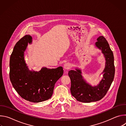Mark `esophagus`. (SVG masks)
<instances>
[{"mask_svg": "<svg viewBox=\"0 0 126 126\" xmlns=\"http://www.w3.org/2000/svg\"><path fill=\"white\" fill-rule=\"evenodd\" d=\"M71 67V65L69 64V63H65L64 65V68L65 69V70H68Z\"/></svg>", "mask_w": 126, "mask_h": 126, "instance_id": "obj_1", "label": "esophagus"}]
</instances>
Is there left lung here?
Listing matches in <instances>:
<instances>
[{"mask_svg":"<svg viewBox=\"0 0 126 126\" xmlns=\"http://www.w3.org/2000/svg\"><path fill=\"white\" fill-rule=\"evenodd\" d=\"M95 43V46L102 51L105 58V67L102 73L103 76L100 83L92 86L86 82L82 75L80 69L69 71L71 80L70 91L77 101L83 103L95 102L102 99L109 89L115 76L114 58L108 42L103 36H100Z\"/></svg>","mask_w":126,"mask_h":126,"instance_id":"8db88e82","label":"left lung"}]
</instances>
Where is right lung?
<instances>
[{
	"label": "right lung",
	"instance_id": "obj_1",
	"mask_svg": "<svg viewBox=\"0 0 126 126\" xmlns=\"http://www.w3.org/2000/svg\"><path fill=\"white\" fill-rule=\"evenodd\" d=\"M32 38L26 35L15 45L10 58L9 77L13 87L24 99L39 103L51 98L55 84L63 74L61 66L39 71H30L24 60V52Z\"/></svg>",
	"mask_w": 126,
	"mask_h": 126
}]
</instances>
